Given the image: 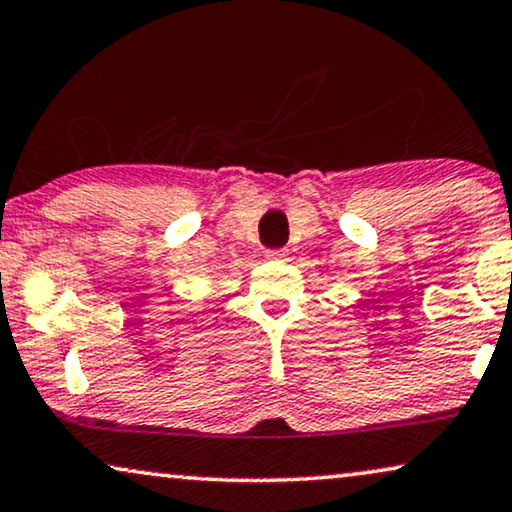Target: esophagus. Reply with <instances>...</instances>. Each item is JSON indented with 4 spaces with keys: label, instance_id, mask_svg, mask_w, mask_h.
I'll return each mask as SVG.
<instances>
[{
    "label": "esophagus",
    "instance_id": "1",
    "mask_svg": "<svg viewBox=\"0 0 512 512\" xmlns=\"http://www.w3.org/2000/svg\"><path fill=\"white\" fill-rule=\"evenodd\" d=\"M266 257H269V259H287V250H269Z\"/></svg>",
    "mask_w": 512,
    "mask_h": 512
}]
</instances>
